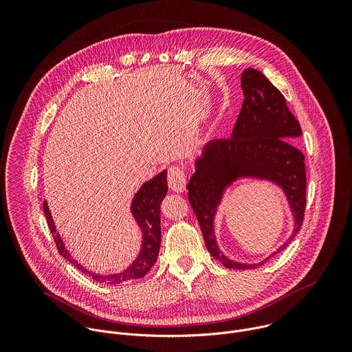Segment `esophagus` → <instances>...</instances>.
<instances>
[{
	"instance_id": "34e87169",
	"label": "esophagus",
	"mask_w": 352,
	"mask_h": 352,
	"mask_svg": "<svg viewBox=\"0 0 352 352\" xmlns=\"http://www.w3.org/2000/svg\"><path fill=\"white\" fill-rule=\"evenodd\" d=\"M186 184V175L182 167L170 166L168 167V186L174 192H184Z\"/></svg>"
}]
</instances>
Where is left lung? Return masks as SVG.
Wrapping results in <instances>:
<instances>
[{"label":"left lung","mask_w":352,"mask_h":352,"mask_svg":"<svg viewBox=\"0 0 352 352\" xmlns=\"http://www.w3.org/2000/svg\"><path fill=\"white\" fill-rule=\"evenodd\" d=\"M241 87L245 98L231 138L214 139L202 147L186 188L210 255L227 269L246 270L265 265L300 230L307 205V173L305 157L294 143L302 131L280 90L254 68H246L241 74ZM243 177L278 186L294 220L289 239L259 264H242L226 257L214 232V219L225 190Z\"/></svg>","instance_id":"left-lung-1"}]
</instances>
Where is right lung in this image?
I'll return each mask as SVG.
<instances>
[{"instance_id": "1", "label": "right lung", "mask_w": 352, "mask_h": 352, "mask_svg": "<svg viewBox=\"0 0 352 352\" xmlns=\"http://www.w3.org/2000/svg\"><path fill=\"white\" fill-rule=\"evenodd\" d=\"M168 190L167 185V170H163L152 179L146 181L139 190L135 193L132 202H131V214L135 219L140 232H142V245L139 249V254L135 261L122 272L113 273V274H100L86 269L82 263H79L72 254L65 246V242L58 232L54 219L50 212L47 200L43 204V210L48 223V228L52 231L58 252L67 259L71 265L76 269L83 272L85 274L90 276L93 280L104 284H122L129 280L142 278L147 272L152 269L156 263L160 242H162V226H160V205L163 199L166 197Z\"/></svg>"}]
</instances>
